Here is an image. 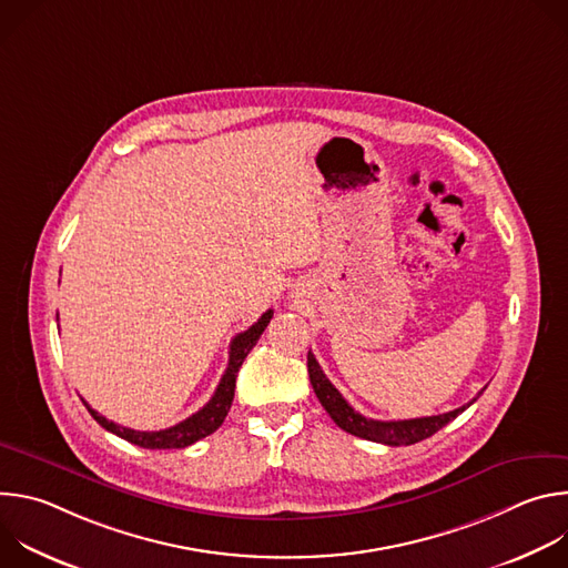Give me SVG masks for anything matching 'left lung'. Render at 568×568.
I'll list each match as a JSON object with an SVG mask.
<instances>
[{"mask_svg": "<svg viewBox=\"0 0 568 568\" xmlns=\"http://www.w3.org/2000/svg\"><path fill=\"white\" fill-rule=\"evenodd\" d=\"M307 373H310V384L321 402V407L328 412V416L337 423V427H342L344 432L364 438V440H373V443H382V445H390V447H399V445H414L420 443L429 436H434L438 429H443L447 423H452L458 414H463L469 404L476 402V395L471 402L463 404V407L449 412V414H440V416H427V418H412V420H373V418H364L362 414H357L351 404L344 399V395L335 388V384L326 377V373L321 371L316 357L312 353H307Z\"/></svg>", "mask_w": 568, "mask_h": 568, "instance_id": "left-lung-1", "label": "left lung"}]
</instances>
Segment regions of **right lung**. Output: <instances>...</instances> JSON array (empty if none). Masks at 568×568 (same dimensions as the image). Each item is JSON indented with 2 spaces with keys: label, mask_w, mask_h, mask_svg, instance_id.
I'll return each instance as SVG.
<instances>
[{
  "label": "right lung",
  "mask_w": 568,
  "mask_h": 568,
  "mask_svg": "<svg viewBox=\"0 0 568 568\" xmlns=\"http://www.w3.org/2000/svg\"><path fill=\"white\" fill-rule=\"evenodd\" d=\"M274 316V310H267L254 326L245 333H240L233 337L231 342V348H229V364H226V371L213 393V397L204 404V407L193 414L191 418L182 420L180 425L175 427H169V429H161V432H134V429H128V427H121L108 418H103L99 412H94L90 404L83 399V404L88 407V412L92 414V418L108 432L116 434L119 438L132 443V445H139L143 449H182V447H189L193 443H197L200 438H206L209 434H213L226 418L229 409H231V402H233V393H235V377H237V371L242 366V362H245V357L250 355V351L256 346V342L261 339V335L265 333L270 318Z\"/></svg>",
  "instance_id": "add662e5"
}]
</instances>
